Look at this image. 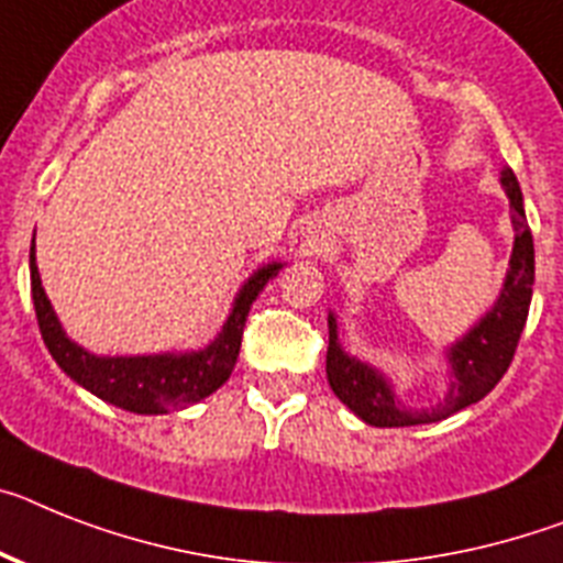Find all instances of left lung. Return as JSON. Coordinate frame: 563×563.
<instances>
[{
  "label": "left lung",
  "instance_id": "obj_1",
  "mask_svg": "<svg viewBox=\"0 0 563 563\" xmlns=\"http://www.w3.org/2000/svg\"><path fill=\"white\" fill-rule=\"evenodd\" d=\"M500 186L509 197L512 214V257H509L507 280L493 309L461 340L446 349V361L452 366L450 389L432 409H406L398 400L386 375L372 369L369 363L357 361L338 340V318L329 311V352H325V377L329 386L343 404L369 427H418L450 418L466 406L478 404L495 389L500 377L507 375L515 357L523 323L530 314L532 283H536V249L523 214V194L515 174L500 172Z\"/></svg>",
  "mask_w": 563,
  "mask_h": 563
}]
</instances>
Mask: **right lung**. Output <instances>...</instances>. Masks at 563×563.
Wrapping results in <instances>:
<instances>
[{"mask_svg": "<svg viewBox=\"0 0 563 563\" xmlns=\"http://www.w3.org/2000/svg\"><path fill=\"white\" fill-rule=\"evenodd\" d=\"M283 263H268L243 283V289L234 297L229 320L223 323L220 334L200 352H168V354H134V357H99L85 352L79 343L65 334L63 323L56 318L48 295L42 289L36 254L31 245V295L40 332L51 357L59 363V369L77 380L79 386L102 398L106 404L120 406L125 412L136 415H165L174 409H186L197 400L209 398L211 391L229 380L240 354L245 318L266 289V283L277 277Z\"/></svg>", "mask_w": 563, "mask_h": 563, "instance_id": "obj_1", "label": "right lung"}]
</instances>
